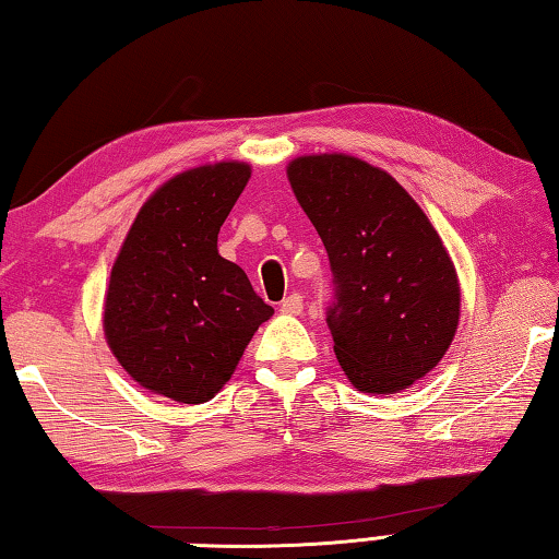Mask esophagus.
<instances>
[{"label":"esophagus","mask_w":559,"mask_h":559,"mask_svg":"<svg viewBox=\"0 0 559 559\" xmlns=\"http://www.w3.org/2000/svg\"><path fill=\"white\" fill-rule=\"evenodd\" d=\"M281 312H286V314H298V312H302V296H300V293H290L288 298H283Z\"/></svg>","instance_id":"obj_1"}]
</instances>
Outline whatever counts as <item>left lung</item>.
<instances>
[{
  "label": "left lung",
  "mask_w": 559,
  "mask_h": 559,
  "mask_svg": "<svg viewBox=\"0 0 559 559\" xmlns=\"http://www.w3.org/2000/svg\"><path fill=\"white\" fill-rule=\"evenodd\" d=\"M328 249V328L347 379L399 393L438 367L460 320V283L438 231L389 174L342 154L288 166Z\"/></svg>",
  "instance_id": "obj_1"
}]
</instances>
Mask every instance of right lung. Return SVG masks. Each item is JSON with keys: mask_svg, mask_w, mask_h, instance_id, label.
Returning a JSON list of instances; mask_svg holds the SVG:
<instances>
[{"mask_svg": "<svg viewBox=\"0 0 559 559\" xmlns=\"http://www.w3.org/2000/svg\"><path fill=\"white\" fill-rule=\"evenodd\" d=\"M249 176L245 164H217L168 180L141 207L111 269L109 347L131 379L178 403L210 401L273 314L217 251Z\"/></svg>", "mask_w": 559, "mask_h": 559, "instance_id": "right-lung-1", "label": "right lung"}]
</instances>
